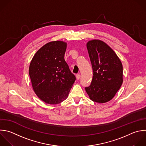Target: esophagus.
<instances>
[{
	"label": "esophagus",
	"mask_w": 146,
	"mask_h": 146,
	"mask_svg": "<svg viewBox=\"0 0 146 146\" xmlns=\"http://www.w3.org/2000/svg\"><path fill=\"white\" fill-rule=\"evenodd\" d=\"M76 79H77L78 80H79V79L80 78V74H76Z\"/></svg>",
	"instance_id": "obj_1"
}]
</instances>
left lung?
I'll use <instances>...</instances> for the list:
<instances>
[{"mask_svg": "<svg viewBox=\"0 0 146 146\" xmlns=\"http://www.w3.org/2000/svg\"><path fill=\"white\" fill-rule=\"evenodd\" d=\"M87 48L93 70L91 84L85 87L90 99L103 103L111 100L123 83L121 62L113 50L104 42L92 40Z\"/></svg>", "mask_w": 146, "mask_h": 146, "instance_id": "left-lung-1", "label": "left lung"}]
</instances>
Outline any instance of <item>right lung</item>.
Masks as SVG:
<instances>
[{
	"instance_id": "1",
	"label": "right lung",
	"mask_w": 146,
	"mask_h": 146,
	"mask_svg": "<svg viewBox=\"0 0 146 146\" xmlns=\"http://www.w3.org/2000/svg\"><path fill=\"white\" fill-rule=\"evenodd\" d=\"M67 43L53 41L42 47L30 64L33 90L46 103L59 104L66 100L76 80L64 57Z\"/></svg>"
}]
</instances>
